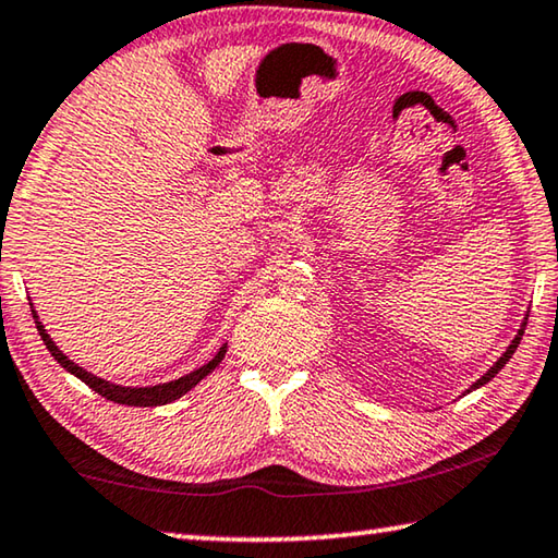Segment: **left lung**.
<instances>
[{"instance_id":"left-lung-1","label":"left lung","mask_w":558,"mask_h":558,"mask_svg":"<svg viewBox=\"0 0 558 558\" xmlns=\"http://www.w3.org/2000/svg\"><path fill=\"white\" fill-rule=\"evenodd\" d=\"M524 327H526V323L524 325H521V330H519V335H517V338H514V342H511L509 344V348H507V352H504V355L497 360V362H494V367L489 369V373H486L484 377H480V379H476V383L472 385V390H476V387H482V385H486V383H489V379L494 377V375H497L499 373V369L504 367V365H507V362L511 360V355H514V350L519 348V342H521V335H524ZM472 390H466V392H472Z\"/></svg>"}]
</instances>
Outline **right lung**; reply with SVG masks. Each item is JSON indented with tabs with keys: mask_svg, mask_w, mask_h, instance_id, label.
Masks as SVG:
<instances>
[{
	"mask_svg": "<svg viewBox=\"0 0 558 558\" xmlns=\"http://www.w3.org/2000/svg\"><path fill=\"white\" fill-rule=\"evenodd\" d=\"M32 315H34V320H37V330L41 335L44 344H47V350L51 352V357H54L61 367L69 369V373H72V375H76L78 379H82V383H86L88 387H92L94 392H99L101 397H106V400H111V402H117V404H129V407H158V404H168V402L179 400V397H183L185 392L193 390V387H196L208 373H214V369L220 365V360H223L226 350H228V344H223V348L216 352L214 360L206 362V365L198 367V369H193V373H189V375L173 379V383L154 385V387H121V385L106 383V379L96 377L92 373H86L84 367H78L76 362L69 360L64 352L57 348L54 340L49 338V332L44 330V325L39 323V315L37 313H32Z\"/></svg>",
	"mask_w": 558,
	"mask_h": 558,
	"instance_id": "obj_1",
	"label": "right lung"
}]
</instances>
